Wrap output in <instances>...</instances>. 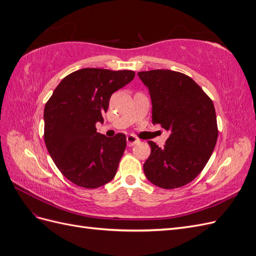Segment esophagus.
I'll return each mask as SVG.
<instances>
[{
	"mask_svg": "<svg viewBox=\"0 0 256 256\" xmlns=\"http://www.w3.org/2000/svg\"><path fill=\"white\" fill-rule=\"evenodd\" d=\"M126 140H127V145H128V146H134L136 143L138 142V138H136L134 136H132V134L128 136L126 138Z\"/></svg>",
	"mask_w": 256,
	"mask_h": 256,
	"instance_id": "esophagus-1",
	"label": "esophagus"
}]
</instances>
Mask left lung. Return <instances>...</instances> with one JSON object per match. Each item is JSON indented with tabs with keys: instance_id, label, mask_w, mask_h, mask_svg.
<instances>
[{
	"instance_id": "8db88e82",
	"label": "left lung",
	"mask_w": 256,
	"mask_h": 256,
	"mask_svg": "<svg viewBox=\"0 0 256 256\" xmlns=\"http://www.w3.org/2000/svg\"><path fill=\"white\" fill-rule=\"evenodd\" d=\"M150 90L152 124L170 131L166 144L152 148L143 166L152 184L175 189L202 172L218 138L212 100L190 76L168 69L138 72Z\"/></svg>"
}]
</instances>
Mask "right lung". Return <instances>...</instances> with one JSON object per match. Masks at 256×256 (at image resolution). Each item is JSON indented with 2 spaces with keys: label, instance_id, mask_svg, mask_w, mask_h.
I'll return each instance as SVG.
<instances>
[{
  "label": "right lung",
  "instance_id": "right-lung-1",
  "mask_svg": "<svg viewBox=\"0 0 256 256\" xmlns=\"http://www.w3.org/2000/svg\"><path fill=\"white\" fill-rule=\"evenodd\" d=\"M132 70L83 68L60 82L44 106V143L68 180L95 189L111 182L126 148V136L97 132L111 95L134 78Z\"/></svg>",
  "mask_w": 256,
  "mask_h": 256
}]
</instances>
